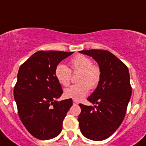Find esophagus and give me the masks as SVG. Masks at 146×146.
Here are the masks:
<instances>
[{"label": "esophagus", "mask_w": 146, "mask_h": 146, "mask_svg": "<svg viewBox=\"0 0 146 146\" xmlns=\"http://www.w3.org/2000/svg\"><path fill=\"white\" fill-rule=\"evenodd\" d=\"M73 104H74V105H76V104H78V101L74 100H73Z\"/></svg>", "instance_id": "obj_1"}]
</instances>
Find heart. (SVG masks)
I'll return each instance as SVG.
<instances>
[{
  "mask_svg": "<svg viewBox=\"0 0 146 146\" xmlns=\"http://www.w3.org/2000/svg\"><path fill=\"white\" fill-rule=\"evenodd\" d=\"M71 71L79 73L78 84L72 85L64 91V96L76 101L81 100L89 92L90 88L94 89L101 80V69L99 66L92 64V60L82 54L76 56L70 61V70L66 65L60 64L56 67L55 76L62 85L68 86L71 79Z\"/></svg>",
  "mask_w": 146,
  "mask_h": 146,
  "instance_id": "1",
  "label": "heart"
}]
</instances>
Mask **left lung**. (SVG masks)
Listing matches in <instances>:
<instances>
[{"instance_id":"1","label":"left lung","mask_w":146,"mask_h":146,"mask_svg":"<svg viewBox=\"0 0 146 146\" xmlns=\"http://www.w3.org/2000/svg\"><path fill=\"white\" fill-rule=\"evenodd\" d=\"M92 56L101 69V80L88 98L94 106L80 104L78 116L80 131L92 141H103L111 136L124 119L131 96L129 69L121 60L106 50L79 51Z\"/></svg>"}]
</instances>
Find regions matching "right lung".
Returning a JSON list of instances; mask_svg holds the SVG:
<instances>
[{
    "label": "right lung",
    "instance_id": "right-lung-1",
    "mask_svg": "<svg viewBox=\"0 0 146 146\" xmlns=\"http://www.w3.org/2000/svg\"><path fill=\"white\" fill-rule=\"evenodd\" d=\"M73 52L39 51L20 66L14 88L19 117L35 138L48 140L62 130L63 121L73 105L71 99L58 102L63 93L55 69Z\"/></svg>",
    "mask_w": 146,
    "mask_h": 146
}]
</instances>
